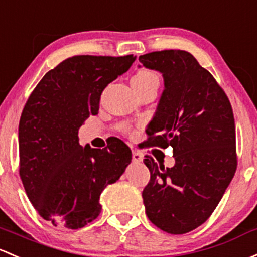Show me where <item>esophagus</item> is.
Segmentation results:
<instances>
[{
	"label": "esophagus",
	"instance_id": "esophagus-1",
	"mask_svg": "<svg viewBox=\"0 0 257 257\" xmlns=\"http://www.w3.org/2000/svg\"><path fill=\"white\" fill-rule=\"evenodd\" d=\"M132 158H133L134 163H140V161H143V155L138 150L132 151Z\"/></svg>",
	"mask_w": 257,
	"mask_h": 257
}]
</instances>
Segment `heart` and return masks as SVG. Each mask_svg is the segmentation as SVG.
<instances>
[{"mask_svg": "<svg viewBox=\"0 0 257 257\" xmlns=\"http://www.w3.org/2000/svg\"><path fill=\"white\" fill-rule=\"evenodd\" d=\"M159 76L154 74L153 71H148V70H140L132 79V85L136 88L137 92H142V91L147 90V88L153 87V86H158L159 87Z\"/></svg>", "mask_w": 257, "mask_h": 257, "instance_id": "1", "label": "heart"}]
</instances>
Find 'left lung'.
<instances>
[{
    "label": "left lung",
    "mask_w": 257,
    "mask_h": 257,
    "mask_svg": "<svg viewBox=\"0 0 257 257\" xmlns=\"http://www.w3.org/2000/svg\"><path fill=\"white\" fill-rule=\"evenodd\" d=\"M158 70L165 90L148 126V147L174 149L175 166L145 156L150 181L143 191L154 225L186 234L212 215L236 171L235 121L228 96L213 75L185 50L139 56Z\"/></svg>",
    "instance_id": "obj_1"
}]
</instances>
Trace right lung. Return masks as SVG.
<instances>
[{
	"instance_id": "add662e5",
	"label": "right lung",
	"mask_w": 257,
	"mask_h": 257,
	"mask_svg": "<svg viewBox=\"0 0 257 257\" xmlns=\"http://www.w3.org/2000/svg\"><path fill=\"white\" fill-rule=\"evenodd\" d=\"M136 56L76 55L44 75L29 96L18 128L20 176L29 201L53 225L79 229L101 213L99 196L121 176L132 151L121 140L82 148L79 128L98 113L108 83Z\"/></svg>"
}]
</instances>
